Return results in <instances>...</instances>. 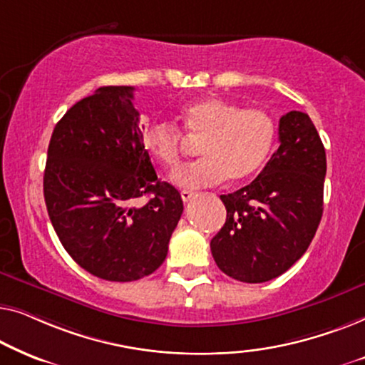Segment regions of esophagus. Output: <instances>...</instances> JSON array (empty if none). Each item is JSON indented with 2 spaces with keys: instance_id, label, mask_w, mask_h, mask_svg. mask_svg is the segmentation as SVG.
Wrapping results in <instances>:
<instances>
[{
  "instance_id": "esophagus-1",
  "label": "esophagus",
  "mask_w": 365,
  "mask_h": 365,
  "mask_svg": "<svg viewBox=\"0 0 365 365\" xmlns=\"http://www.w3.org/2000/svg\"><path fill=\"white\" fill-rule=\"evenodd\" d=\"M192 197H194V192H192V191H187V189H182V191H181V199H182L184 202H189Z\"/></svg>"
}]
</instances>
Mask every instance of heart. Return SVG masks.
<instances>
[{"instance_id":"1","label":"heart","mask_w":365,"mask_h":365,"mask_svg":"<svg viewBox=\"0 0 365 365\" xmlns=\"http://www.w3.org/2000/svg\"><path fill=\"white\" fill-rule=\"evenodd\" d=\"M189 138L201 139L202 158L171 173V182L182 189H201L227 181L251 178L271 156L277 138V124L259 108H241L222 98H202L184 104L179 111ZM182 133L169 121L149 123L143 133V146L163 166L174 168L182 156Z\"/></svg>"}]
</instances>
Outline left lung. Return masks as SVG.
Listing matches in <instances>:
<instances>
[{"label":"left lung","instance_id":"8db88e82","mask_svg":"<svg viewBox=\"0 0 365 365\" xmlns=\"http://www.w3.org/2000/svg\"><path fill=\"white\" fill-rule=\"evenodd\" d=\"M279 143L251 184L221 196L227 216L211 252L236 281L257 284L281 276L304 256L321 222L326 149L311 118L284 114Z\"/></svg>","mask_w":365,"mask_h":365}]
</instances>
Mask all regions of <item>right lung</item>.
I'll use <instances>...</instances> for the list:
<instances>
[{"instance_id":"1","label":"right lung","mask_w":365,"mask_h":365,"mask_svg":"<svg viewBox=\"0 0 365 365\" xmlns=\"http://www.w3.org/2000/svg\"><path fill=\"white\" fill-rule=\"evenodd\" d=\"M133 91L103 86L69 108L54 126L43 178L63 247L84 271L114 282L161 266L184 209L143 146ZM143 195L148 201L139 205Z\"/></svg>"}]
</instances>
